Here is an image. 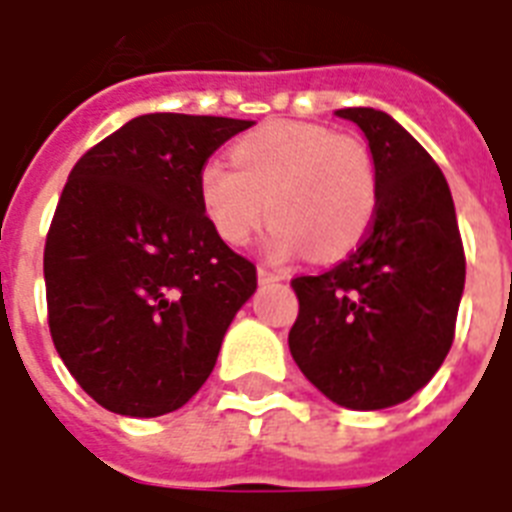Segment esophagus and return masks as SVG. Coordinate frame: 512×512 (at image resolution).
I'll return each instance as SVG.
<instances>
[{
	"mask_svg": "<svg viewBox=\"0 0 512 512\" xmlns=\"http://www.w3.org/2000/svg\"><path fill=\"white\" fill-rule=\"evenodd\" d=\"M257 279H260V282H282V279H288V274H282V271H274V268L260 266V268H257Z\"/></svg>",
	"mask_w": 512,
	"mask_h": 512,
	"instance_id": "obj_1",
	"label": "esophagus"
}]
</instances>
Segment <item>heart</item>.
I'll return each mask as SVG.
<instances>
[{"instance_id":"b5f03b06","label":"heart","mask_w":512,"mask_h":512,"mask_svg":"<svg viewBox=\"0 0 512 512\" xmlns=\"http://www.w3.org/2000/svg\"><path fill=\"white\" fill-rule=\"evenodd\" d=\"M233 166L200 169L197 194L216 235L244 246L274 219L268 252L348 255L376 216V172L362 142L315 123H268L233 147Z\"/></svg>"}]
</instances>
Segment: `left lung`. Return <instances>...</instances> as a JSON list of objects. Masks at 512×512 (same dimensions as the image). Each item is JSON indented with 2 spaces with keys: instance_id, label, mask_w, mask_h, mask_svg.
Returning <instances> with one entry per match:
<instances>
[{
  "instance_id": "left-lung-1",
  "label": "left lung",
  "mask_w": 512,
  "mask_h": 512,
  "mask_svg": "<svg viewBox=\"0 0 512 512\" xmlns=\"http://www.w3.org/2000/svg\"><path fill=\"white\" fill-rule=\"evenodd\" d=\"M362 128L376 167V216L340 266L296 277L290 354L332 403L378 411L403 403L450 354L466 260L447 180L397 120L337 109Z\"/></svg>"
}]
</instances>
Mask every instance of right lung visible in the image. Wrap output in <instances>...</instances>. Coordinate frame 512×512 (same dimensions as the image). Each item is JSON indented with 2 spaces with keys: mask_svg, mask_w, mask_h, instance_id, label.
Segmentation results:
<instances>
[{
  "mask_svg": "<svg viewBox=\"0 0 512 512\" xmlns=\"http://www.w3.org/2000/svg\"><path fill=\"white\" fill-rule=\"evenodd\" d=\"M252 120L156 112L87 150L51 219L43 277L57 354L98 406L161 417L211 376L257 290L202 211L197 178Z\"/></svg>",
  "mask_w": 512,
  "mask_h": 512,
  "instance_id": "obj_1",
  "label": "right lung"
}]
</instances>
